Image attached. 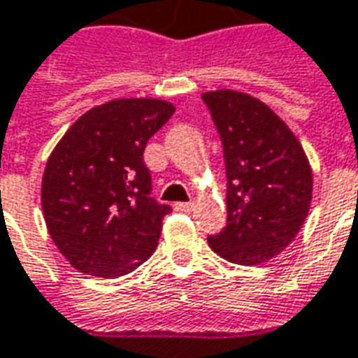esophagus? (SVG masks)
<instances>
[{"label": "esophagus", "instance_id": "esophagus-1", "mask_svg": "<svg viewBox=\"0 0 358 358\" xmlns=\"http://www.w3.org/2000/svg\"><path fill=\"white\" fill-rule=\"evenodd\" d=\"M192 208H194V202H177V204H175V210H177V212H191Z\"/></svg>", "mask_w": 358, "mask_h": 358}]
</instances>
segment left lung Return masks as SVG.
<instances>
[{"mask_svg":"<svg viewBox=\"0 0 358 358\" xmlns=\"http://www.w3.org/2000/svg\"><path fill=\"white\" fill-rule=\"evenodd\" d=\"M224 144L227 225L208 245L255 266L291 245L313 200V169L293 131L264 102L237 90L202 94Z\"/></svg>","mask_w":358,"mask_h":358,"instance_id":"left-lung-1","label":"left lung"}]
</instances>
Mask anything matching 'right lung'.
<instances>
[{
    "label": "right lung",
    "mask_w": 358,
    "mask_h": 358,
    "mask_svg": "<svg viewBox=\"0 0 358 358\" xmlns=\"http://www.w3.org/2000/svg\"><path fill=\"white\" fill-rule=\"evenodd\" d=\"M173 111V103L156 98L111 100L80 115L50 154L42 177L44 220L78 272L119 278L158 247L171 208L150 196L143 154Z\"/></svg>",
    "instance_id": "1"
}]
</instances>
